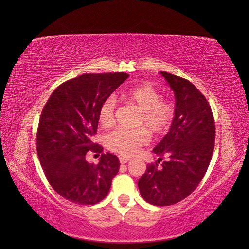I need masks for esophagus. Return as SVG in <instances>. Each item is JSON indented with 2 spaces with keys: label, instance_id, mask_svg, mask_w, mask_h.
Masks as SVG:
<instances>
[{
  "label": "esophagus",
  "instance_id": "obj_1",
  "mask_svg": "<svg viewBox=\"0 0 249 249\" xmlns=\"http://www.w3.org/2000/svg\"><path fill=\"white\" fill-rule=\"evenodd\" d=\"M129 160H130V158H128V157H121L120 158V162L121 163H127Z\"/></svg>",
  "mask_w": 249,
  "mask_h": 249
}]
</instances>
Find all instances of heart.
I'll list each match as a JSON object with an SVG mask.
<instances>
[{"label":"heart","mask_w":249,"mask_h":249,"mask_svg":"<svg viewBox=\"0 0 249 249\" xmlns=\"http://www.w3.org/2000/svg\"><path fill=\"white\" fill-rule=\"evenodd\" d=\"M122 99L142 109L138 117L136 129L117 128L105 137L107 147L114 153L123 156L137 154L142 147L148 144L149 133L154 136H161L169 132L176 116V103L172 100L163 99L158 89L151 84H140L122 93ZM116 100L114 96L105 99L99 108V123L102 128H108L115 121Z\"/></svg>","instance_id":"obj_1"}]
</instances>
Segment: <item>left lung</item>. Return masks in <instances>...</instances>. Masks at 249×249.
Instances as JSON below:
<instances>
[{
	"label": "left lung",
	"mask_w": 249,
	"mask_h": 249,
	"mask_svg": "<svg viewBox=\"0 0 249 249\" xmlns=\"http://www.w3.org/2000/svg\"><path fill=\"white\" fill-rule=\"evenodd\" d=\"M160 73L175 92L176 116L169 132L154 148L159 158L147 166L138 189L146 202L167 206L190 196L203 179L214 150L215 122L208 100L190 81L165 71Z\"/></svg>",
	"instance_id": "1"
}]
</instances>
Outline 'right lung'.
<instances>
[{
    "label": "right lung",
    "instance_id": "add662e5",
    "mask_svg": "<svg viewBox=\"0 0 249 249\" xmlns=\"http://www.w3.org/2000/svg\"><path fill=\"white\" fill-rule=\"evenodd\" d=\"M127 78L125 72L79 75L56 88L43 108L37 128L40 165L53 190L72 203H99L119 172V158L103 154L91 137L101 104ZM89 150L101 153L98 165L85 160Z\"/></svg>",
    "mask_w": 249,
    "mask_h": 249
}]
</instances>
